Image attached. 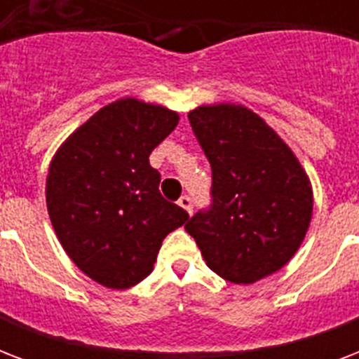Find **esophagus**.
<instances>
[{
  "mask_svg": "<svg viewBox=\"0 0 359 359\" xmlns=\"http://www.w3.org/2000/svg\"><path fill=\"white\" fill-rule=\"evenodd\" d=\"M179 207H182L188 214H191V210H194V203H191V197L188 196H182L179 199Z\"/></svg>",
  "mask_w": 359,
  "mask_h": 359,
  "instance_id": "34e87169",
  "label": "esophagus"
}]
</instances>
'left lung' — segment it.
<instances>
[{"mask_svg":"<svg viewBox=\"0 0 359 359\" xmlns=\"http://www.w3.org/2000/svg\"><path fill=\"white\" fill-rule=\"evenodd\" d=\"M212 168V207L186 224L207 266L231 283L268 278L300 250L313 216L309 175L276 130L242 104L188 114Z\"/></svg>","mask_w":359,"mask_h":359,"instance_id":"8db88e82","label":"left lung"}]
</instances>
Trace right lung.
Returning a JSON list of instances; mask_svg holds the SVG:
<instances>
[{
  "label": "right lung",
  "instance_id": "obj_1",
  "mask_svg": "<svg viewBox=\"0 0 359 359\" xmlns=\"http://www.w3.org/2000/svg\"><path fill=\"white\" fill-rule=\"evenodd\" d=\"M179 114L134 97L104 106L53 154L50 222L70 261L102 287L123 290L152 272L163 238L188 219L160 196L149 156Z\"/></svg>",
  "mask_w": 359,
  "mask_h": 359
}]
</instances>
